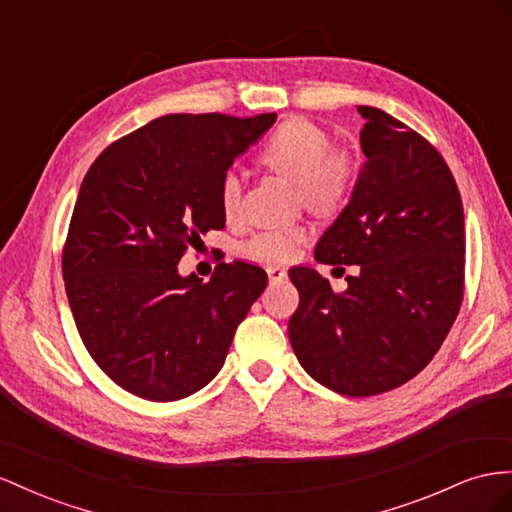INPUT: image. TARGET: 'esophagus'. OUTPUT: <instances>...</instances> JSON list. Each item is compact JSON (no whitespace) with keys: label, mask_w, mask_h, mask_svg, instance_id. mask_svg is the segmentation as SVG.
Returning <instances> with one entry per match:
<instances>
[{"label":"esophagus","mask_w":512,"mask_h":512,"mask_svg":"<svg viewBox=\"0 0 512 512\" xmlns=\"http://www.w3.org/2000/svg\"><path fill=\"white\" fill-rule=\"evenodd\" d=\"M267 275L271 284H278L286 280V269L284 267H267Z\"/></svg>","instance_id":"1"}]
</instances>
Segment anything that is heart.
<instances>
[{"instance_id":"1","label":"heart","mask_w":512,"mask_h":512,"mask_svg":"<svg viewBox=\"0 0 512 512\" xmlns=\"http://www.w3.org/2000/svg\"><path fill=\"white\" fill-rule=\"evenodd\" d=\"M260 161L275 174L299 187L301 200L316 213H334L347 200L355 181V161L342 148H329V135L306 118H288L262 146ZM243 178L228 170L219 183V204L224 215L239 211ZM310 239L303 226L258 232L243 252L258 262H286Z\"/></svg>"}]
</instances>
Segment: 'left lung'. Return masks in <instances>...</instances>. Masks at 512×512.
I'll list each match as a JSON object with an SVG mask.
<instances>
[{
  "mask_svg": "<svg viewBox=\"0 0 512 512\" xmlns=\"http://www.w3.org/2000/svg\"><path fill=\"white\" fill-rule=\"evenodd\" d=\"M366 118L349 204L314 258L357 265L342 293L310 267H293L299 306L288 338L299 364L342 396H375L431 362L463 299V204L446 161L422 135L379 107Z\"/></svg>",
  "mask_w": 512,
  "mask_h": 512,
  "instance_id": "1",
  "label": "left lung"
}]
</instances>
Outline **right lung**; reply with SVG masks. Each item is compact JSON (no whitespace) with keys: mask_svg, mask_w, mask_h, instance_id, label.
Here are the masks:
<instances>
[{"mask_svg":"<svg viewBox=\"0 0 512 512\" xmlns=\"http://www.w3.org/2000/svg\"><path fill=\"white\" fill-rule=\"evenodd\" d=\"M275 114H170L114 142L79 187L62 256L88 353L135 396L170 403L209 385L267 286L256 265L178 273L187 245L224 228L219 183Z\"/></svg>","mask_w":512,"mask_h":512,"instance_id":"1","label":"right lung"}]
</instances>
